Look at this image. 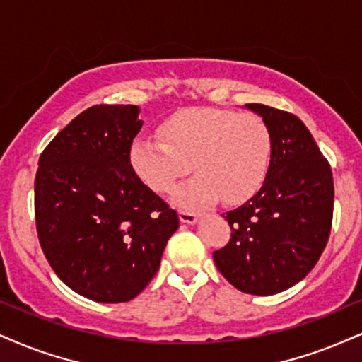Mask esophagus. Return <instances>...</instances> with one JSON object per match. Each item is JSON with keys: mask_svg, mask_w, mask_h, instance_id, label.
Wrapping results in <instances>:
<instances>
[{"mask_svg": "<svg viewBox=\"0 0 362 362\" xmlns=\"http://www.w3.org/2000/svg\"><path fill=\"white\" fill-rule=\"evenodd\" d=\"M180 220L182 223H186V225H194V223L198 221V215L191 211H180Z\"/></svg>", "mask_w": 362, "mask_h": 362, "instance_id": "1", "label": "esophagus"}]
</instances>
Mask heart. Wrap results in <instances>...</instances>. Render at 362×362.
<instances>
[{
    "label": "heart",
    "mask_w": 362,
    "mask_h": 362,
    "mask_svg": "<svg viewBox=\"0 0 362 362\" xmlns=\"http://www.w3.org/2000/svg\"><path fill=\"white\" fill-rule=\"evenodd\" d=\"M160 139H136L131 164L156 193H168L191 168L196 176L173 193L174 203L194 208L221 198L247 202L262 188L272 159L270 129L253 114L225 109H189L168 119Z\"/></svg>",
    "instance_id": "obj_1"
}]
</instances>
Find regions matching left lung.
Instances as JSON below:
<instances>
[{"instance_id":"obj_1","label":"left lung","mask_w":362,"mask_h":362,"mask_svg":"<svg viewBox=\"0 0 362 362\" xmlns=\"http://www.w3.org/2000/svg\"><path fill=\"white\" fill-rule=\"evenodd\" d=\"M245 107L270 129V168L260 191L223 215L231 238L213 258L233 287L274 296L300 282L322 255L332 226L334 180L297 115L263 104Z\"/></svg>"}]
</instances>
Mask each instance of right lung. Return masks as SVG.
Returning a JSON list of instances; mask_svg holds the SVG:
<instances>
[{"label": "right lung", "instance_id": "1", "mask_svg": "<svg viewBox=\"0 0 362 362\" xmlns=\"http://www.w3.org/2000/svg\"><path fill=\"white\" fill-rule=\"evenodd\" d=\"M137 105H93L53 137L35 177V220L53 272L74 292L119 304L139 296L180 226L134 173Z\"/></svg>", "mask_w": 362, "mask_h": 362}]
</instances>
